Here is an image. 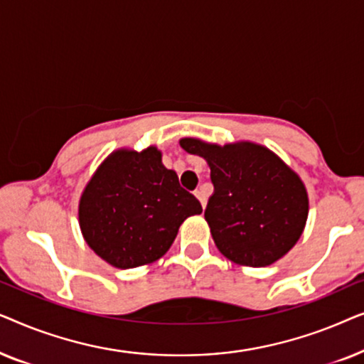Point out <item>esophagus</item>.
I'll return each mask as SVG.
<instances>
[{
    "mask_svg": "<svg viewBox=\"0 0 364 364\" xmlns=\"http://www.w3.org/2000/svg\"><path fill=\"white\" fill-rule=\"evenodd\" d=\"M196 197L198 198V202L202 203V208H205V205H207V196H205V192H203L202 188H198V191H196Z\"/></svg>",
    "mask_w": 364,
    "mask_h": 364,
    "instance_id": "1",
    "label": "esophagus"
}]
</instances>
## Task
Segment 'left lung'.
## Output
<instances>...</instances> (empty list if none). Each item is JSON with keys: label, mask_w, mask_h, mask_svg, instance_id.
I'll return each instance as SVG.
<instances>
[{"label": "left lung", "mask_w": 364, "mask_h": 364, "mask_svg": "<svg viewBox=\"0 0 364 364\" xmlns=\"http://www.w3.org/2000/svg\"><path fill=\"white\" fill-rule=\"evenodd\" d=\"M181 146L210 167L205 220L223 255L267 267L295 245L306 223L308 197L300 177L275 154L252 142L220 147L182 139Z\"/></svg>", "instance_id": "left-lung-1"}]
</instances>
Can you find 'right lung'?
Segmentation results:
<instances>
[{"mask_svg": "<svg viewBox=\"0 0 364 364\" xmlns=\"http://www.w3.org/2000/svg\"><path fill=\"white\" fill-rule=\"evenodd\" d=\"M200 202L164 167L156 147L117 151L94 173L79 202V225L87 245L117 268L161 258Z\"/></svg>", "mask_w": 364, "mask_h": 364, "instance_id": "add662e5", "label": "right lung"}]
</instances>
